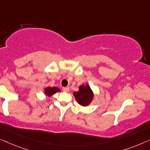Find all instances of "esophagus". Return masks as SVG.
<instances>
[{
    "mask_svg": "<svg viewBox=\"0 0 150 150\" xmlns=\"http://www.w3.org/2000/svg\"><path fill=\"white\" fill-rule=\"evenodd\" d=\"M62 90L64 92H69V87H64L62 88Z\"/></svg>",
    "mask_w": 150,
    "mask_h": 150,
    "instance_id": "34e87169",
    "label": "esophagus"
}]
</instances>
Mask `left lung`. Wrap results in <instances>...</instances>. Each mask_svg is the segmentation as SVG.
Returning <instances> with one entry per match:
<instances>
[{"instance_id":"1","label":"left lung","mask_w":150,"mask_h":150,"mask_svg":"<svg viewBox=\"0 0 150 150\" xmlns=\"http://www.w3.org/2000/svg\"><path fill=\"white\" fill-rule=\"evenodd\" d=\"M76 101L78 104L83 107H86L90 105L94 98V94L90 88V85L86 83L79 86V90L73 92Z\"/></svg>"}]
</instances>
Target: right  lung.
I'll list each match as a JSON object with an SVG mask.
<instances>
[{
	"label": "right lung",
	"mask_w": 150,
	"mask_h": 150,
	"mask_svg": "<svg viewBox=\"0 0 150 150\" xmlns=\"http://www.w3.org/2000/svg\"><path fill=\"white\" fill-rule=\"evenodd\" d=\"M60 89H59L58 88L54 86V87H46L44 88V94H45L46 96L50 97L54 95V94H56V92H60Z\"/></svg>",
	"instance_id": "right-lung-1"
}]
</instances>
